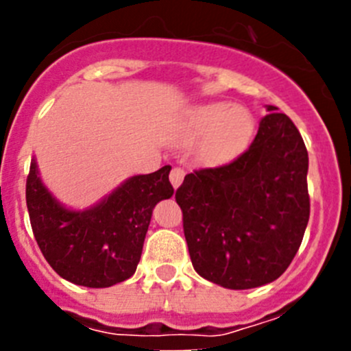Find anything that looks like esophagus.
I'll return each mask as SVG.
<instances>
[{
    "instance_id": "1",
    "label": "esophagus",
    "mask_w": 351,
    "mask_h": 351,
    "mask_svg": "<svg viewBox=\"0 0 351 351\" xmlns=\"http://www.w3.org/2000/svg\"><path fill=\"white\" fill-rule=\"evenodd\" d=\"M183 178H185V171H183L182 168H173L171 173H169V182H171V185L175 186V189H178V186L182 185Z\"/></svg>"
}]
</instances>
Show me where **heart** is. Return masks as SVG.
<instances>
[{"mask_svg":"<svg viewBox=\"0 0 351 351\" xmlns=\"http://www.w3.org/2000/svg\"><path fill=\"white\" fill-rule=\"evenodd\" d=\"M253 130V117L246 108L215 101L186 110L180 117L173 137L182 144L202 138L197 158L207 166H221L246 149Z\"/></svg>","mask_w":351,"mask_h":351,"instance_id":"obj_1","label":"heart"}]
</instances>
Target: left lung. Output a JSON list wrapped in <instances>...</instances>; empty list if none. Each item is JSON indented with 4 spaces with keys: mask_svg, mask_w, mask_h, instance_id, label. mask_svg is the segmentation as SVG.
Masks as SVG:
<instances>
[{
    "mask_svg": "<svg viewBox=\"0 0 351 351\" xmlns=\"http://www.w3.org/2000/svg\"><path fill=\"white\" fill-rule=\"evenodd\" d=\"M267 112L246 153L190 173L175 195L193 268L224 289L277 280L309 222L304 141L285 113L271 105Z\"/></svg>",
    "mask_w": 351,
    "mask_h": 351,
    "instance_id": "obj_1",
    "label": "left lung"
}]
</instances>
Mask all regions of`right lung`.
Listing matches in <instances>:
<instances>
[{
  "label": "right lung",
  "instance_id": "obj_1",
  "mask_svg": "<svg viewBox=\"0 0 351 351\" xmlns=\"http://www.w3.org/2000/svg\"><path fill=\"white\" fill-rule=\"evenodd\" d=\"M171 166L129 176L97 204L73 208L47 189L32 158L27 208L47 263L71 284L105 289L136 274L156 204L173 195Z\"/></svg>",
  "mask_w": 351,
  "mask_h": 351
}]
</instances>
